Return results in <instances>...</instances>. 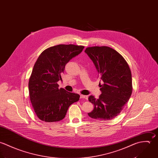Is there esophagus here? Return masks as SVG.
Returning a JSON list of instances; mask_svg holds the SVG:
<instances>
[{
  "mask_svg": "<svg viewBox=\"0 0 158 158\" xmlns=\"http://www.w3.org/2000/svg\"><path fill=\"white\" fill-rule=\"evenodd\" d=\"M80 98L81 99H88V96H85V95H80Z\"/></svg>",
  "mask_w": 158,
  "mask_h": 158,
  "instance_id": "1",
  "label": "esophagus"
}]
</instances>
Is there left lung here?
Instances as JSON below:
<instances>
[{
	"label": "left lung",
	"instance_id": "left-lung-1",
	"mask_svg": "<svg viewBox=\"0 0 158 158\" xmlns=\"http://www.w3.org/2000/svg\"><path fill=\"white\" fill-rule=\"evenodd\" d=\"M85 52L95 64L102 81L99 84L101 91L99 98L92 95L89 98L94 109L88 115L96 120H110L120 114L132 94L131 69L124 57L108 46L89 47Z\"/></svg>",
	"mask_w": 158,
	"mask_h": 158
}]
</instances>
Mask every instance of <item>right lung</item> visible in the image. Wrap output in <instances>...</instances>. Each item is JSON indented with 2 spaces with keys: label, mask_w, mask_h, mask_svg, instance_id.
<instances>
[{
  "label": "right lung",
  "mask_w": 158,
  "mask_h": 158,
  "mask_svg": "<svg viewBox=\"0 0 158 158\" xmlns=\"http://www.w3.org/2000/svg\"><path fill=\"white\" fill-rule=\"evenodd\" d=\"M83 46L59 44L43 51L32 69L29 81L30 99L36 116L45 122L63 119L68 109L79 101L80 95L59 89L57 82L66 64L79 54Z\"/></svg>",
  "instance_id": "obj_1"
}]
</instances>
